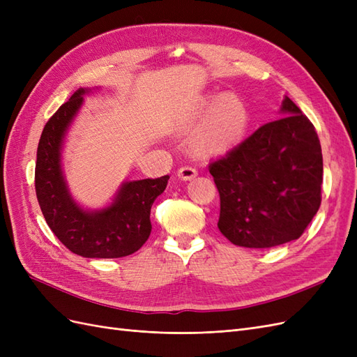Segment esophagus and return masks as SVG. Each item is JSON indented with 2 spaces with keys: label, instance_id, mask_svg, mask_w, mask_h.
<instances>
[{
  "label": "esophagus",
  "instance_id": "esophagus-1",
  "mask_svg": "<svg viewBox=\"0 0 357 357\" xmlns=\"http://www.w3.org/2000/svg\"><path fill=\"white\" fill-rule=\"evenodd\" d=\"M197 174L198 169L192 165H185L178 169V177L183 180H192L193 177H197Z\"/></svg>",
  "mask_w": 357,
  "mask_h": 357
}]
</instances>
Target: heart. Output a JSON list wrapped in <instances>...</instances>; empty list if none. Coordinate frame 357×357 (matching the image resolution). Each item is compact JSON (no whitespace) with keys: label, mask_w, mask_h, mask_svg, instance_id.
Here are the masks:
<instances>
[{"label":"heart","mask_w":357,"mask_h":357,"mask_svg":"<svg viewBox=\"0 0 357 357\" xmlns=\"http://www.w3.org/2000/svg\"><path fill=\"white\" fill-rule=\"evenodd\" d=\"M204 119L195 135V147L201 153H220L240 142L248 123V112L240 96L223 93L205 100L192 122Z\"/></svg>","instance_id":"heart-1"}]
</instances>
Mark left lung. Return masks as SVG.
<instances>
[{
    "mask_svg": "<svg viewBox=\"0 0 357 357\" xmlns=\"http://www.w3.org/2000/svg\"><path fill=\"white\" fill-rule=\"evenodd\" d=\"M282 112L208 165L220 197L219 231L235 245L298 240L320 207L323 158L314 125L289 96Z\"/></svg>",
    "mask_w": 357,
    "mask_h": 357,
    "instance_id": "obj_1",
    "label": "left lung"
}]
</instances>
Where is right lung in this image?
I'll return each instance as SVG.
<instances>
[{
    "instance_id": "1",
    "label": "right lung",
    "mask_w": 357,
    "mask_h": 357,
    "mask_svg": "<svg viewBox=\"0 0 357 357\" xmlns=\"http://www.w3.org/2000/svg\"><path fill=\"white\" fill-rule=\"evenodd\" d=\"M86 92H74L43 129L36 162L37 199L49 228L70 252L83 257H123L142 248L150 236V208L169 176L128 181L110 207L93 213L82 210L62 176L61 146Z\"/></svg>"
}]
</instances>
